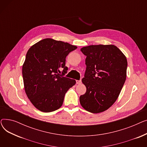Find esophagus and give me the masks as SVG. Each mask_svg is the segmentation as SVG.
<instances>
[{
    "mask_svg": "<svg viewBox=\"0 0 147 147\" xmlns=\"http://www.w3.org/2000/svg\"><path fill=\"white\" fill-rule=\"evenodd\" d=\"M82 83V81L81 80H76V84H80Z\"/></svg>",
    "mask_w": 147,
    "mask_h": 147,
    "instance_id": "esophagus-1",
    "label": "esophagus"
}]
</instances>
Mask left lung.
Here are the masks:
<instances>
[{
	"instance_id": "1",
	"label": "left lung",
	"mask_w": 147,
	"mask_h": 147,
	"mask_svg": "<svg viewBox=\"0 0 147 147\" xmlns=\"http://www.w3.org/2000/svg\"><path fill=\"white\" fill-rule=\"evenodd\" d=\"M80 51L86 56L82 80L86 92L80 96V104L89 112H103L116 101L125 82L126 57L113 45H90Z\"/></svg>"
}]
</instances>
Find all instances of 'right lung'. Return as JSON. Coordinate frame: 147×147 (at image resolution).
<instances>
[{
  "mask_svg": "<svg viewBox=\"0 0 147 147\" xmlns=\"http://www.w3.org/2000/svg\"><path fill=\"white\" fill-rule=\"evenodd\" d=\"M77 46L51 38L43 39L28 50L22 73L26 94L37 109L55 111L63 104L67 90L76 80L64 77L65 58ZM63 68L62 74L60 69Z\"/></svg>",
  "mask_w": 147,
  "mask_h": 147,
  "instance_id": "1",
  "label": "right lung"
}]
</instances>
